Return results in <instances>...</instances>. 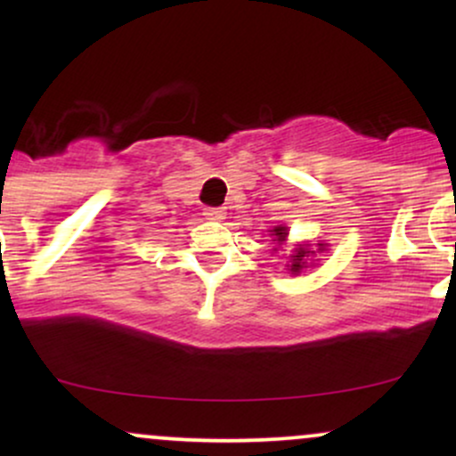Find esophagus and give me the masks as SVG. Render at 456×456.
<instances>
[{"label": "esophagus", "mask_w": 456, "mask_h": 456, "mask_svg": "<svg viewBox=\"0 0 456 456\" xmlns=\"http://www.w3.org/2000/svg\"><path fill=\"white\" fill-rule=\"evenodd\" d=\"M203 214H206L210 221H223L224 216H227V212H224V208H206L203 210Z\"/></svg>", "instance_id": "obj_1"}]
</instances>
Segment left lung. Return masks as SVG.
<instances>
[{
    "label": "left lung",
    "mask_w": 456,
    "mask_h": 456,
    "mask_svg": "<svg viewBox=\"0 0 456 456\" xmlns=\"http://www.w3.org/2000/svg\"><path fill=\"white\" fill-rule=\"evenodd\" d=\"M274 235H276V240H279V242H282V240H285V235H287V229L285 227H276ZM308 253H311V250H305V248L297 250V253L294 255V261H291V272H300L302 268H305V264H306L305 259L308 257Z\"/></svg>",
    "instance_id": "1"
}]
</instances>
